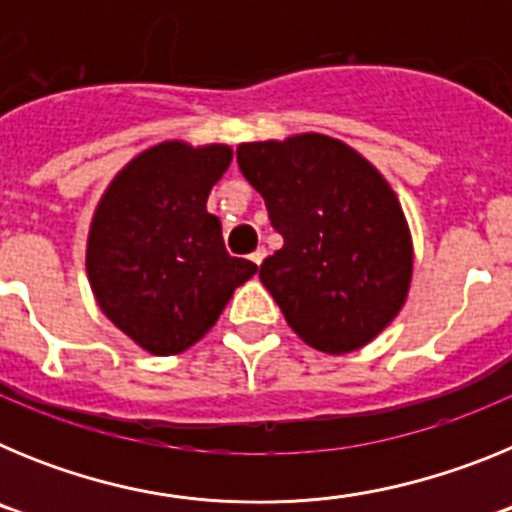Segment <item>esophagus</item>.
Returning a JSON list of instances; mask_svg holds the SVG:
<instances>
[{
  "instance_id": "34e87169",
  "label": "esophagus",
  "mask_w": 512,
  "mask_h": 512,
  "mask_svg": "<svg viewBox=\"0 0 512 512\" xmlns=\"http://www.w3.org/2000/svg\"><path fill=\"white\" fill-rule=\"evenodd\" d=\"M264 259H266V248H256V251L251 253V261H253V264H256V266H259Z\"/></svg>"
}]
</instances>
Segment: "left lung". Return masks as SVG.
<instances>
[{"label":"left lung","instance_id":"obj_1","mask_svg":"<svg viewBox=\"0 0 512 512\" xmlns=\"http://www.w3.org/2000/svg\"><path fill=\"white\" fill-rule=\"evenodd\" d=\"M235 156L284 238L259 277L289 328L328 354L366 346L400 312L413 274L390 184L354 148L320 133L243 143Z\"/></svg>","mask_w":512,"mask_h":512}]
</instances>
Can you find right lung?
<instances>
[{
	"instance_id": "1",
	"label": "right lung",
	"mask_w": 512,
	"mask_h": 512,
	"mask_svg": "<svg viewBox=\"0 0 512 512\" xmlns=\"http://www.w3.org/2000/svg\"><path fill=\"white\" fill-rule=\"evenodd\" d=\"M228 146L158 143L104 192L87 246L99 307L156 356L179 354L220 318L256 264L225 251L207 194L230 166Z\"/></svg>"
}]
</instances>
